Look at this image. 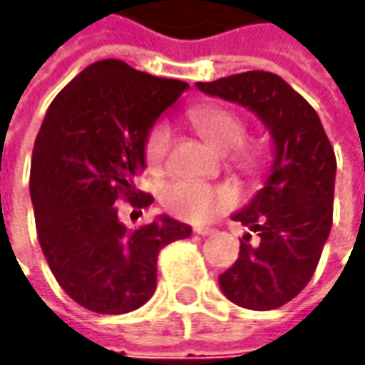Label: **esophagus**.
I'll list each match as a JSON object with an SVG mask.
<instances>
[{"instance_id": "obj_1", "label": "esophagus", "mask_w": 365, "mask_h": 365, "mask_svg": "<svg viewBox=\"0 0 365 365\" xmlns=\"http://www.w3.org/2000/svg\"><path fill=\"white\" fill-rule=\"evenodd\" d=\"M195 233H199V235H209V233H213L211 227H195Z\"/></svg>"}]
</instances>
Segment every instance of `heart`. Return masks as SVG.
<instances>
[{
  "label": "heart",
  "instance_id": "1",
  "mask_svg": "<svg viewBox=\"0 0 365 365\" xmlns=\"http://www.w3.org/2000/svg\"><path fill=\"white\" fill-rule=\"evenodd\" d=\"M190 125L201 133L205 142L217 152H232L244 144L245 123L237 113L225 107H195L187 113ZM170 148V130L164 123H156L146 138L144 158L152 173H158L164 166ZM235 162L244 168H252L256 164V156L252 152H237ZM162 205L168 213L185 221H207L217 211L232 203L233 195L223 187L205 185L195 180H173L162 189Z\"/></svg>",
  "mask_w": 365,
  "mask_h": 365
}]
</instances>
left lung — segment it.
I'll use <instances>...</instances> for the list:
<instances>
[{"label":"left lung","instance_id":"8db88e82","mask_svg":"<svg viewBox=\"0 0 365 365\" xmlns=\"http://www.w3.org/2000/svg\"><path fill=\"white\" fill-rule=\"evenodd\" d=\"M197 89L254 111L274 144L264 187L233 219L258 233L244 235L240 258L219 276L223 294L252 311L292 301L315 274L333 223L335 152L317 111L284 78L247 71Z\"/></svg>","mask_w":365,"mask_h":365}]
</instances>
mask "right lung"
<instances>
[{
  "mask_svg": "<svg viewBox=\"0 0 365 365\" xmlns=\"http://www.w3.org/2000/svg\"><path fill=\"white\" fill-rule=\"evenodd\" d=\"M185 89V81L107 58L81 71L42 121L30 170L38 242L64 292L93 313L121 315L150 301L158 252L192 232L168 215L130 232L115 207L154 201L135 189L144 144Z\"/></svg>",
  "mask_w": 365,
  "mask_h": 365,
  "instance_id": "1",
  "label": "right lung"
}]
</instances>
